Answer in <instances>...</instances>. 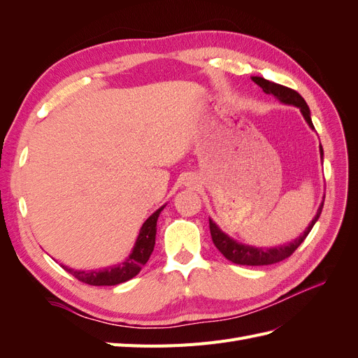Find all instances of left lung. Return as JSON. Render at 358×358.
<instances>
[{
  "instance_id": "8db88e82",
  "label": "left lung",
  "mask_w": 358,
  "mask_h": 358,
  "mask_svg": "<svg viewBox=\"0 0 358 358\" xmlns=\"http://www.w3.org/2000/svg\"><path fill=\"white\" fill-rule=\"evenodd\" d=\"M252 80L258 86H262L266 94L275 95L279 101L299 107L300 112L303 113V116H305L306 122L309 124V127L313 128L309 107H308L306 101L303 100V96L297 91L287 88V86H284V85L266 80L263 78H257V76H255V78H252ZM320 150H321V157H322V148ZM322 206H324V203H321L320 209L315 215V218L312 220V222L309 224L306 231L303 233L299 237V239H296L294 242H291V243L284 245V246L272 248V249H263V248H254V246L237 243L236 241L231 239V237H229L225 233H222L218 229V225H216L212 220H209V229H210L212 241H213L215 246L220 249V252L227 259H230V262L234 263V264H241V266H268V264H275V263H279V262H282V259L291 257L292 252H294L296 249L303 243V241L306 239L308 234L312 230V227L315 225V222L320 218V215L322 212Z\"/></svg>"
}]
</instances>
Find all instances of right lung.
<instances>
[{
  "label": "right lung",
  "instance_id": "right-lung-1",
  "mask_svg": "<svg viewBox=\"0 0 358 358\" xmlns=\"http://www.w3.org/2000/svg\"><path fill=\"white\" fill-rule=\"evenodd\" d=\"M164 209V206L159 208L155 213H152L146 220L143 224L142 230H140V234L137 237L136 246L133 249L131 255H129L124 263L119 266H113L109 268H103V270H90V272H83V270H74L64 267L69 273H71L76 279L80 280L83 284L88 285H95V287H101V285H117L122 284L125 280L134 278L142 267L148 263V259L154 251L155 246V234H157V220L161 213V210Z\"/></svg>",
  "mask_w": 358,
  "mask_h": 358
}]
</instances>
